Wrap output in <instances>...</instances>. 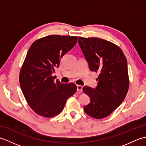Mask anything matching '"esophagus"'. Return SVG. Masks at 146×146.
I'll list each match as a JSON object with an SVG mask.
<instances>
[{"mask_svg": "<svg viewBox=\"0 0 146 146\" xmlns=\"http://www.w3.org/2000/svg\"><path fill=\"white\" fill-rule=\"evenodd\" d=\"M83 89V86L82 85H77V90L78 92H82Z\"/></svg>", "mask_w": 146, "mask_h": 146, "instance_id": "esophagus-1", "label": "esophagus"}]
</instances>
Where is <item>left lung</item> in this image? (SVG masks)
Listing matches in <instances>:
<instances>
[{
  "label": "left lung",
  "instance_id": "8db88e82",
  "mask_svg": "<svg viewBox=\"0 0 146 146\" xmlns=\"http://www.w3.org/2000/svg\"><path fill=\"white\" fill-rule=\"evenodd\" d=\"M78 44L90 70L99 73L97 87L83 88L90 98V104L83 109L93 118L103 119L122 104L127 94V59L119 46L105 39L79 37Z\"/></svg>",
  "mask_w": 146,
  "mask_h": 146
}]
</instances>
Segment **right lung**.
Returning <instances> with one entry per match:
<instances>
[{"instance_id":"right-lung-1","label":"right lung","mask_w":146,"mask_h":146,"mask_svg":"<svg viewBox=\"0 0 146 146\" xmlns=\"http://www.w3.org/2000/svg\"><path fill=\"white\" fill-rule=\"evenodd\" d=\"M77 39V36H48L35 41L27 51L20 71V86L27 104L39 115L50 118L60 113L76 91L75 83L55 82L52 74Z\"/></svg>"}]
</instances>
